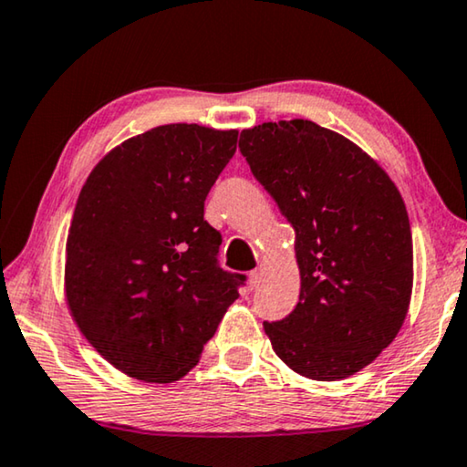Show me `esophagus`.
<instances>
[{"mask_svg":"<svg viewBox=\"0 0 467 467\" xmlns=\"http://www.w3.org/2000/svg\"><path fill=\"white\" fill-rule=\"evenodd\" d=\"M262 278H264V270H262V268H257V270H254V273H249V278H247L249 289H257V287H260Z\"/></svg>","mask_w":467,"mask_h":467,"instance_id":"esophagus-1","label":"esophagus"}]
</instances>
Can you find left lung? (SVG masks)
I'll list each match as a JSON object with an SVG mask.
<instances>
[{
  "instance_id": "left-lung-1",
  "label": "left lung",
  "mask_w": 467,
  "mask_h": 467,
  "mask_svg": "<svg viewBox=\"0 0 467 467\" xmlns=\"http://www.w3.org/2000/svg\"><path fill=\"white\" fill-rule=\"evenodd\" d=\"M239 149L296 231L300 302L264 323L273 350L308 379L350 378L405 323L413 291L405 201L373 157L315 121L243 130Z\"/></svg>"
}]
</instances>
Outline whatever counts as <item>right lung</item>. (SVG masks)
Wrapping results in <instances>:
<instances>
[{
  "label": "right lung",
  "instance_id": "obj_1",
  "mask_svg": "<svg viewBox=\"0 0 467 467\" xmlns=\"http://www.w3.org/2000/svg\"><path fill=\"white\" fill-rule=\"evenodd\" d=\"M236 136L159 125L109 150L79 192L67 236V306L96 352L130 378H184L239 297L245 276L218 266L222 236L203 218Z\"/></svg>",
  "mask_w": 467,
  "mask_h": 467
}]
</instances>
